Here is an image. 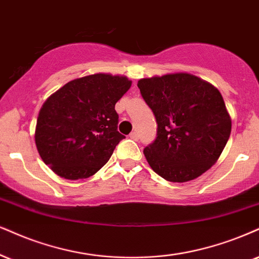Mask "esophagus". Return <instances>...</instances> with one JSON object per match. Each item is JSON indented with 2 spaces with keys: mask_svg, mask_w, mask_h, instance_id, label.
Returning a JSON list of instances; mask_svg holds the SVG:
<instances>
[{
  "mask_svg": "<svg viewBox=\"0 0 259 259\" xmlns=\"http://www.w3.org/2000/svg\"><path fill=\"white\" fill-rule=\"evenodd\" d=\"M130 138L133 140H138L139 139V133L137 131H133L132 133H130Z\"/></svg>",
  "mask_w": 259,
  "mask_h": 259,
  "instance_id": "esophagus-1",
  "label": "esophagus"
}]
</instances>
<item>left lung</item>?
<instances>
[{"instance_id":"obj_1","label":"left lung","mask_w":259,"mask_h":259,"mask_svg":"<svg viewBox=\"0 0 259 259\" xmlns=\"http://www.w3.org/2000/svg\"><path fill=\"white\" fill-rule=\"evenodd\" d=\"M138 88L157 122V137L144 149L155 173L186 183L211 168L232 131L218 89L188 73L140 79Z\"/></svg>"}]
</instances>
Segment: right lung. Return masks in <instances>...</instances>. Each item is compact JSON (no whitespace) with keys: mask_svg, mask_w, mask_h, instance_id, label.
<instances>
[{"mask_svg":"<svg viewBox=\"0 0 259 259\" xmlns=\"http://www.w3.org/2000/svg\"><path fill=\"white\" fill-rule=\"evenodd\" d=\"M132 81L98 73L74 79L40 108L34 140L44 163L68 180L90 178L109 161L124 136L115 104Z\"/></svg>","mask_w":259,"mask_h":259,"instance_id":"add662e5","label":"right lung"}]
</instances>
